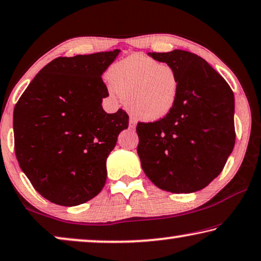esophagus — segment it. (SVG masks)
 Instances as JSON below:
<instances>
[{
    "label": "esophagus",
    "mask_w": 261,
    "mask_h": 261,
    "mask_svg": "<svg viewBox=\"0 0 261 261\" xmlns=\"http://www.w3.org/2000/svg\"><path fill=\"white\" fill-rule=\"evenodd\" d=\"M135 126H137V122H135V120L133 118L129 119V128L130 129H135Z\"/></svg>",
    "instance_id": "34e87169"
}]
</instances>
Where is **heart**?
Returning a JSON list of instances; mask_svg holds the SVG:
<instances>
[{"label":"heart","instance_id":"obj_1","mask_svg":"<svg viewBox=\"0 0 261 261\" xmlns=\"http://www.w3.org/2000/svg\"><path fill=\"white\" fill-rule=\"evenodd\" d=\"M111 92L126 100L135 118L154 122L175 108L180 96L181 79L169 65L142 54H134L116 62L108 70Z\"/></svg>","mask_w":261,"mask_h":261}]
</instances>
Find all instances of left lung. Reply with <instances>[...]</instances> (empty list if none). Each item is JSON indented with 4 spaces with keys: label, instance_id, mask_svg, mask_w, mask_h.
<instances>
[{
    "label": "left lung",
    "instance_id": "1",
    "mask_svg": "<svg viewBox=\"0 0 261 261\" xmlns=\"http://www.w3.org/2000/svg\"><path fill=\"white\" fill-rule=\"evenodd\" d=\"M179 73L175 108L155 122H139L138 154L148 179L172 193L205 188L220 174L236 142L234 95L225 79L193 53H148Z\"/></svg>",
    "mask_w": 261,
    "mask_h": 261
}]
</instances>
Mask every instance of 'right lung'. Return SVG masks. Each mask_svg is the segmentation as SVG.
Segmentation results:
<instances>
[{"mask_svg": "<svg viewBox=\"0 0 261 261\" xmlns=\"http://www.w3.org/2000/svg\"><path fill=\"white\" fill-rule=\"evenodd\" d=\"M120 50L58 58L33 79L14 108L15 154L39 193L76 206L102 190L106 160L127 113L103 111L108 89L101 75Z\"/></svg>", "mask_w": 261, "mask_h": 261, "instance_id": "1", "label": "right lung"}]
</instances>
